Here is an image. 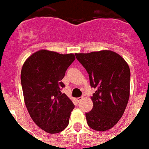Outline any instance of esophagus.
I'll use <instances>...</instances> for the list:
<instances>
[{"mask_svg":"<svg viewBox=\"0 0 149 149\" xmlns=\"http://www.w3.org/2000/svg\"><path fill=\"white\" fill-rule=\"evenodd\" d=\"M82 99H83V97H78V98H76V100H77L78 102H80L81 100H82Z\"/></svg>","mask_w":149,"mask_h":149,"instance_id":"esophagus-1","label":"esophagus"}]
</instances>
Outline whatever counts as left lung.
I'll list each match as a JSON object with an SVG mask.
<instances>
[{
  "instance_id": "8db88e82",
  "label": "left lung",
  "mask_w": 149,
  "mask_h": 149,
  "mask_svg": "<svg viewBox=\"0 0 149 149\" xmlns=\"http://www.w3.org/2000/svg\"><path fill=\"white\" fill-rule=\"evenodd\" d=\"M75 55L86 70L91 88H96L92 109L86 112L87 123L93 130L106 131L117 124L125 110L130 96L129 66L110 50Z\"/></svg>"
}]
</instances>
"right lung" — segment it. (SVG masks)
Masks as SVG:
<instances>
[{"label":"right lung","instance_id":"1","mask_svg":"<svg viewBox=\"0 0 149 149\" xmlns=\"http://www.w3.org/2000/svg\"><path fill=\"white\" fill-rule=\"evenodd\" d=\"M73 54H59L46 49L37 51L25 61L21 73L24 102L30 117L48 133H58L69 123L74 109L71 100L61 93V81L75 61Z\"/></svg>","mask_w":149,"mask_h":149}]
</instances>
